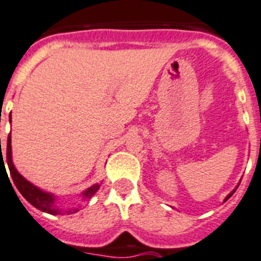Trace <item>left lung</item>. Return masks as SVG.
<instances>
[{"mask_svg": "<svg viewBox=\"0 0 261 261\" xmlns=\"http://www.w3.org/2000/svg\"><path fill=\"white\" fill-rule=\"evenodd\" d=\"M238 187H239V185H238V186H236V188H238ZM236 188H235V190H232V191H231V192H229V194H228V195H227V196H225L224 201H227V200H228V199H229V198H231L232 195H233V192H235V191H236Z\"/></svg>", "mask_w": 261, "mask_h": 261, "instance_id": "8db88e82", "label": "left lung"}]
</instances>
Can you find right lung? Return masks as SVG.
<instances>
[{"label": "right lung", "instance_id": "obj_1", "mask_svg": "<svg viewBox=\"0 0 261 261\" xmlns=\"http://www.w3.org/2000/svg\"><path fill=\"white\" fill-rule=\"evenodd\" d=\"M6 155L4 154V156L6 158V162H8L9 171H10V176H12L13 181H14L15 187L19 191V194L22 195L26 200L29 201L33 207L38 208L39 211L47 212V214H51V215H62L63 210L60 208L58 205L56 204V196L50 192H46L41 188H38L37 186H34L33 183H30L29 180H26L22 175L17 171V168L14 167V163H13L12 159V137L9 134L8 137V143H6ZM2 158V150H1V158H0V164H4V159ZM5 167V164H4ZM100 185L95 183L91 187H89L87 190L82 192V198L85 200H90L93 198V195L99 190ZM78 211V208H71L69 211H66L67 214H74V212Z\"/></svg>", "mask_w": 261, "mask_h": 261}]
</instances>
